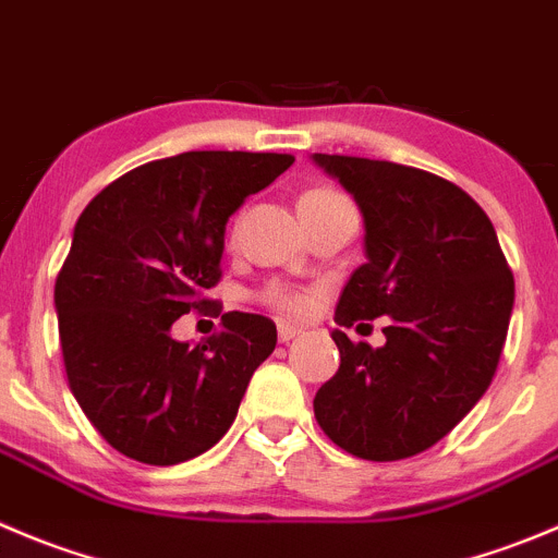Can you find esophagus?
I'll return each instance as SVG.
<instances>
[{
    "mask_svg": "<svg viewBox=\"0 0 558 558\" xmlns=\"http://www.w3.org/2000/svg\"><path fill=\"white\" fill-rule=\"evenodd\" d=\"M279 342H290V339H295L301 333V326H295V323H279Z\"/></svg>",
    "mask_w": 558,
    "mask_h": 558,
    "instance_id": "1",
    "label": "esophagus"
}]
</instances>
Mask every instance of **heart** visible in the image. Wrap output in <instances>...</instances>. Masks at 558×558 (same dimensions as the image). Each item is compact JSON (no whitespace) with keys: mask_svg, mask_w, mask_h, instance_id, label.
I'll use <instances>...</instances> for the list:
<instances>
[{"mask_svg":"<svg viewBox=\"0 0 558 558\" xmlns=\"http://www.w3.org/2000/svg\"><path fill=\"white\" fill-rule=\"evenodd\" d=\"M333 194H337V191H331V189H310L306 194H301L299 203H310V199H326V196H333ZM265 301L282 312H306L310 310V295L290 293V290H282V288L268 290V293H265Z\"/></svg>","mask_w":558,"mask_h":558,"instance_id":"obj_1","label":"heart"}]
</instances>
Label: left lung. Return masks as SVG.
Returning <instances> with one entry per match:
<instances>
[{
	"instance_id": "obj_1",
	"label": "left lung",
	"mask_w": 558,
	"mask_h": 558,
	"mask_svg": "<svg viewBox=\"0 0 558 558\" xmlns=\"http://www.w3.org/2000/svg\"><path fill=\"white\" fill-rule=\"evenodd\" d=\"M353 194L364 254L339 295V326L389 317L384 348L333 328L339 369L315 418L344 452L375 463L438 444L496 375L514 279L485 210L460 185L391 161L315 153Z\"/></svg>"
}]
</instances>
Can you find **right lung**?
<instances>
[{
  "label": "right lung",
  "mask_w": 558,
  "mask_h": 558,
  "mask_svg": "<svg viewBox=\"0 0 558 558\" xmlns=\"http://www.w3.org/2000/svg\"><path fill=\"white\" fill-rule=\"evenodd\" d=\"M284 153L196 150L142 163L106 185L73 227L54 284L68 386L109 447L147 465L208 452L235 422L274 320L221 315L194 344L172 323L208 310L230 216L293 163Z\"/></svg>",
  "instance_id": "1"
}]
</instances>
